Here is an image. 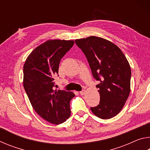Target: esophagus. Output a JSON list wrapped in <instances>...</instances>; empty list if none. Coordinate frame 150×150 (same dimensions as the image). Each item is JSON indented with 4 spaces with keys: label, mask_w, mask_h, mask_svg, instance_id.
I'll list each match as a JSON object with an SVG mask.
<instances>
[{
    "label": "esophagus",
    "mask_w": 150,
    "mask_h": 150,
    "mask_svg": "<svg viewBox=\"0 0 150 150\" xmlns=\"http://www.w3.org/2000/svg\"><path fill=\"white\" fill-rule=\"evenodd\" d=\"M79 93H80V95H84V94L85 93V90L81 91H80Z\"/></svg>",
    "instance_id": "34e87169"
}]
</instances>
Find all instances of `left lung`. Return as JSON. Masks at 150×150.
Segmentation results:
<instances>
[{
  "instance_id": "obj_1",
  "label": "left lung",
  "mask_w": 150,
  "mask_h": 150,
  "mask_svg": "<svg viewBox=\"0 0 150 150\" xmlns=\"http://www.w3.org/2000/svg\"><path fill=\"white\" fill-rule=\"evenodd\" d=\"M87 57L100 94L99 105L91 108L102 119H110L120 112L130 92L131 68L117 45L97 36L75 40Z\"/></svg>"
}]
</instances>
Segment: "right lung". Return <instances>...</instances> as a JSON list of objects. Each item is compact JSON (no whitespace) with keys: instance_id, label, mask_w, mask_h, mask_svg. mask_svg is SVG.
<instances>
[{"instance_id":"right-lung-1","label":"right lung","mask_w":150,"mask_h":150,"mask_svg":"<svg viewBox=\"0 0 150 150\" xmlns=\"http://www.w3.org/2000/svg\"><path fill=\"white\" fill-rule=\"evenodd\" d=\"M73 40H48L30 53L23 67V85L34 110L49 122L60 124L71 115L73 92L54 89V77L61 59L74 44Z\"/></svg>"}]
</instances>
